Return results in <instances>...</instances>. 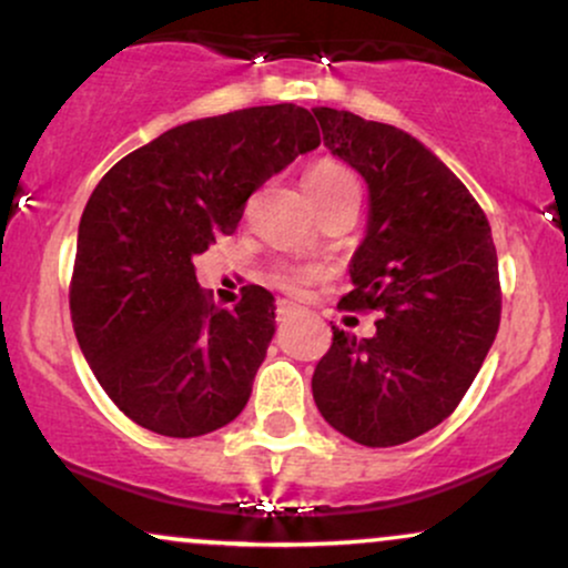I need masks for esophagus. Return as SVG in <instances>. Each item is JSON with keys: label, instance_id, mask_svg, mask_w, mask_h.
Masks as SVG:
<instances>
[{"label": "esophagus", "instance_id": "esophagus-1", "mask_svg": "<svg viewBox=\"0 0 568 568\" xmlns=\"http://www.w3.org/2000/svg\"><path fill=\"white\" fill-rule=\"evenodd\" d=\"M296 312H298V306L293 304V302H285V298H277V302H275V315H277V321H285V317L296 315Z\"/></svg>", "mask_w": 568, "mask_h": 568}]
</instances>
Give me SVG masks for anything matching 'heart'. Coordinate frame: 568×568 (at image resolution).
Instances as JSON below:
<instances>
[{
  "label": "heart",
  "mask_w": 568,
  "mask_h": 568,
  "mask_svg": "<svg viewBox=\"0 0 568 568\" xmlns=\"http://www.w3.org/2000/svg\"><path fill=\"white\" fill-rule=\"evenodd\" d=\"M304 186L310 197H317V194L336 192V189L344 186H357V179L347 165H342V162L321 160L317 165H312L310 171H306ZM270 280L277 288L288 293H304L310 285H315L317 280H321V270L306 264H275L270 272Z\"/></svg>",
  "instance_id": "heart-1"
}]
</instances>
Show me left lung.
I'll return each instance as SVG.
<instances>
[{
  "mask_svg": "<svg viewBox=\"0 0 568 568\" xmlns=\"http://www.w3.org/2000/svg\"><path fill=\"white\" fill-rule=\"evenodd\" d=\"M323 141L368 184V230L338 310L379 312L376 334L336 328L312 376L331 427L371 448L400 446L454 414L499 328L497 247L486 213L414 135L312 109Z\"/></svg>",
  "mask_w": 568,
  "mask_h": 568,
  "instance_id": "obj_1",
  "label": "left lung"
}]
</instances>
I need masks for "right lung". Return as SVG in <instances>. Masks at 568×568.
<instances>
[{"instance_id": "1", "label": "right lung", "mask_w": 568, "mask_h": 568, "mask_svg": "<svg viewBox=\"0 0 568 568\" xmlns=\"http://www.w3.org/2000/svg\"><path fill=\"white\" fill-rule=\"evenodd\" d=\"M315 146L306 109L253 106L168 130L98 181L69 310L98 384L135 425L197 438L245 408L275 334V298L245 285L234 310H219L192 262L237 230L264 181Z\"/></svg>"}]
</instances>
